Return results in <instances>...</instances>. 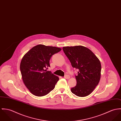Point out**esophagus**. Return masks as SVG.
<instances>
[{
    "instance_id": "34e87169",
    "label": "esophagus",
    "mask_w": 121,
    "mask_h": 121,
    "mask_svg": "<svg viewBox=\"0 0 121 121\" xmlns=\"http://www.w3.org/2000/svg\"><path fill=\"white\" fill-rule=\"evenodd\" d=\"M64 78H65V79H69L70 78V77H69V75H65V76L64 77Z\"/></svg>"
}]
</instances>
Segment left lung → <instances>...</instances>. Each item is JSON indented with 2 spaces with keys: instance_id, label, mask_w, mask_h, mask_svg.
<instances>
[{
  "instance_id": "left-lung-1",
  "label": "left lung",
  "mask_w": 121,
  "mask_h": 121,
  "mask_svg": "<svg viewBox=\"0 0 121 121\" xmlns=\"http://www.w3.org/2000/svg\"><path fill=\"white\" fill-rule=\"evenodd\" d=\"M63 50L72 66L78 69L75 76L77 85L71 89V91L80 97L88 95L100 80V60L91 51L83 46L63 47Z\"/></svg>"
}]
</instances>
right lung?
<instances>
[{
	"instance_id": "obj_1",
	"label": "right lung",
	"mask_w": 121,
	"mask_h": 121,
	"mask_svg": "<svg viewBox=\"0 0 121 121\" xmlns=\"http://www.w3.org/2000/svg\"><path fill=\"white\" fill-rule=\"evenodd\" d=\"M61 48L39 44L23 57L20 69L23 81L28 90L36 96H42L52 91L59 78L47 71L52 56Z\"/></svg>"
}]
</instances>
